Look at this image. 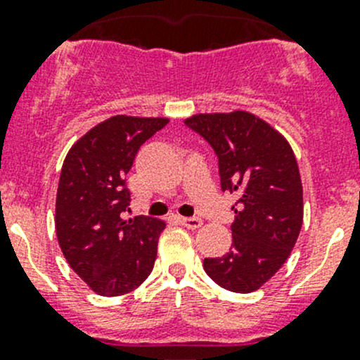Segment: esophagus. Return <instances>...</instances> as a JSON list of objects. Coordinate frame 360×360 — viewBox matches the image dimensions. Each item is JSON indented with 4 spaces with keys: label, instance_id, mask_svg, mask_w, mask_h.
<instances>
[{
    "label": "esophagus",
    "instance_id": "esophagus-1",
    "mask_svg": "<svg viewBox=\"0 0 360 360\" xmlns=\"http://www.w3.org/2000/svg\"><path fill=\"white\" fill-rule=\"evenodd\" d=\"M179 223L183 224L184 228H190V230H197V228L202 226L200 217H181Z\"/></svg>",
    "mask_w": 360,
    "mask_h": 360
}]
</instances>
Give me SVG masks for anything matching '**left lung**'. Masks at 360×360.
I'll list each match as a JSON object with an SVG mask.
<instances>
[{"label": "left lung", "mask_w": 360, "mask_h": 360, "mask_svg": "<svg viewBox=\"0 0 360 360\" xmlns=\"http://www.w3.org/2000/svg\"><path fill=\"white\" fill-rule=\"evenodd\" d=\"M184 123L216 153L221 190L238 193L230 252L205 257L203 270L228 291H256L281 270L303 224V188L291 146L245 111L195 115Z\"/></svg>", "instance_id": "1"}]
</instances>
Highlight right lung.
Returning a JSON list of instances; mask_svg holds the SVG:
<instances>
[{"mask_svg":"<svg viewBox=\"0 0 360 360\" xmlns=\"http://www.w3.org/2000/svg\"><path fill=\"white\" fill-rule=\"evenodd\" d=\"M167 118L112 116L69 150L60 170L56 231L69 266L101 296L139 288L153 270L165 223L148 216L123 219L125 184L139 148Z\"/></svg>","mask_w":360,"mask_h":360,"instance_id":"right-lung-1","label":"right lung"}]
</instances>
